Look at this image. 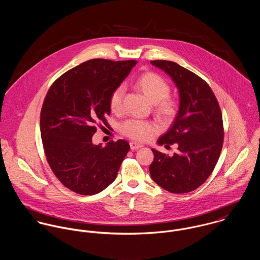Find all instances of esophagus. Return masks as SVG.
<instances>
[{"label": "esophagus", "instance_id": "esophagus-1", "mask_svg": "<svg viewBox=\"0 0 260 260\" xmlns=\"http://www.w3.org/2000/svg\"><path fill=\"white\" fill-rule=\"evenodd\" d=\"M142 145L136 142H130V148L131 150H137V149L141 148Z\"/></svg>", "mask_w": 260, "mask_h": 260}]
</instances>
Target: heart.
Instances as JSON below:
<instances>
[{"mask_svg": "<svg viewBox=\"0 0 260 260\" xmlns=\"http://www.w3.org/2000/svg\"><path fill=\"white\" fill-rule=\"evenodd\" d=\"M135 87L154 104V111L161 120L170 123L176 118L179 111V103L169 96L170 85L163 77L153 72L144 73L136 80ZM124 93L125 88L123 85H119L113 90L109 99L112 112L118 113L122 110ZM120 131L133 140L145 141L158 131V126L150 121L128 119L121 124Z\"/></svg>", "mask_w": 260, "mask_h": 260, "instance_id": "obj_1", "label": "heart"}]
</instances>
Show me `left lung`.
<instances>
[{
	"instance_id": "obj_1",
	"label": "left lung",
	"mask_w": 260,
	"mask_h": 260,
	"mask_svg": "<svg viewBox=\"0 0 260 260\" xmlns=\"http://www.w3.org/2000/svg\"><path fill=\"white\" fill-rule=\"evenodd\" d=\"M176 84L179 111L158 144L177 145L173 156L155 149L149 167L155 183L171 193H187L202 185L212 173L223 145L222 113L209 85L199 76L175 62L151 61Z\"/></svg>"
}]
</instances>
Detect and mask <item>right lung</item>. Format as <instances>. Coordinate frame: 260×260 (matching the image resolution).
<instances>
[{
  "label": "right lung",
  "instance_id": "obj_1",
  "mask_svg": "<svg viewBox=\"0 0 260 260\" xmlns=\"http://www.w3.org/2000/svg\"><path fill=\"white\" fill-rule=\"evenodd\" d=\"M137 64L92 59L61 75L50 87L40 116L47 161L59 181L82 195L101 192L115 180L130 146L125 140L94 145L97 126H109V99Z\"/></svg>",
  "mask_w": 260,
  "mask_h": 260
}]
</instances>
